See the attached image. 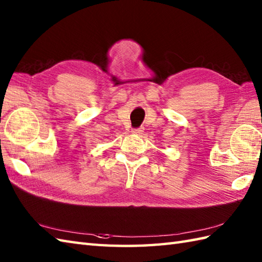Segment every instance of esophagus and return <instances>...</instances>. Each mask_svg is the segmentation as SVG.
Masks as SVG:
<instances>
[{
	"mask_svg": "<svg viewBox=\"0 0 262 262\" xmlns=\"http://www.w3.org/2000/svg\"><path fill=\"white\" fill-rule=\"evenodd\" d=\"M143 132H144V128H135V129H133L132 130V133L133 134H135V135H141V134H143Z\"/></svg>",
	"mask_w": 262,
	"mask_h": 262,
	"instance_id": "obj_1",
	"label": "esophagus"
}]
</instances>
